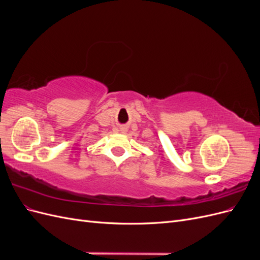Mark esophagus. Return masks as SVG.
Returning a JSON list of instances; mask_svg holds the SVG:
<instances>
[{
    "label": "esophagus",
    "instance_id": "esophagus-1",
    "mask_svg": "<svg viewBox=\"0 0 260 260\" xmlns=\"http://www.w3.org/2000/svg\"><path fill=\"white\" fill-rule=\"evenodd\" d=\"M124 130H125V128H123V127H122V128H121V131H124Z\"/></svg>",
    "mask_w": 260,
    "mask_h": 260
}]
</instances>
